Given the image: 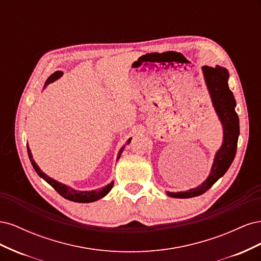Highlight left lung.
I'll use <instances>...</instances> for the list:
<instances>
[{"label": "left lung", "instance_id": "1", "mask_svg": "<svg viewBox=\"0 0 261 261\" xmlns=\"http://www.w3.org/2000/svg\"><path fill=\"white\" fill-rule=\"evenodd\" d=\"M202 72L206 81L212 105L223 126V144L216 154L215 161L211 168L210 175L203 183L186 192L170 193L168 195L174 198H192L202 195L225 174L227 169L232 164L238 148L240 135V121L238 113L235 112L236 102L233 92L228 88V73L223 67L202 66Z\"/></svg>", "mask_w": 261, "mask_h": 261}]
</instances>
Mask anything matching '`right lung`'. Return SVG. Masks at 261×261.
Wrapping results in <instances>:
<instances>
[{
	"mask_svg": "<svg viewBox=\"0 0 261 261\" xmlns=\"http://www.w3.org/2000/svg\"><path fill=\"white\" fill-rule=\"evenodd\" d=\"M62 75H63V73L60 72V70H58V72L53 73V74L48 78V80L45 81L44 87H45L46 85H49V84L53 83L54 81H57L58 78H60ZM130 140H132V138L128 139L127 145L130 143ZM124 148H125V146H123V147L121 148L120 152H118V155H117V159H120V155H121L122 151L124 150ZM27 152H28V155H29V160H30L31 164H33V167H34L35 171L38 173V175L40 176V177H42L45 181H48V183L55 189V191H57L62 197H64L65 199H68V200H70V201H75V202H92V201H96V200L102 198V197H105L110 191H111L112 187H113V184H114V183L112 181V183H110L109 185H107V186H105V187H102V188H100V189H96V191H90V192L75 191V189L70 188V187H68V186H66V185H64V184H61V183H59V181L54 180L53 178L49 177L48 175H45L44 173H43L40 169H39V167L36 164L35 160L33 159V154H31V151H30V149H29L28 146H27Z\"/></svg>",
	"mask_w": 261,
	"mask_h": 261,
	"instance_id": "add662e5",
	"label": "right lung"
}]
</instances>
